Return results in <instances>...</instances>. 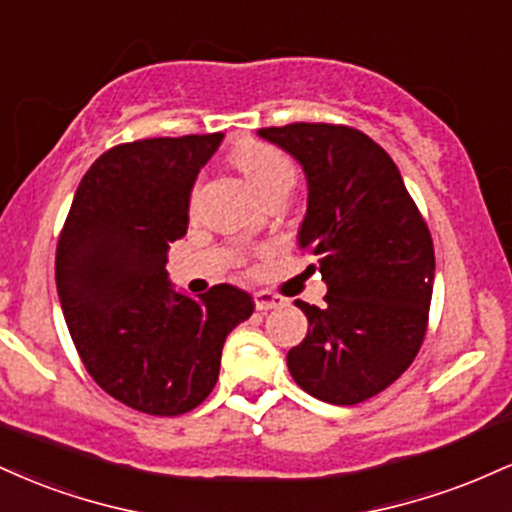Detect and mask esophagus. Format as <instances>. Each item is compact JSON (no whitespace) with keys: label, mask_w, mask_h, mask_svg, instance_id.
Returning <instances> with one entry per match:
<instances>
[{"label":"esophagus","mask_w":512,"mask_h":512,"mask_svg":"<svg viewBox=\"0 0 512 512\" xmlns=\"http://www.w3.org/2000/svg\"><path fill=\"white\" fill-rule=\"evenodd\" d=\"M281 305H284V298L274 296V293H269V291H257L255 293V308L260 310V313H267V310L281 308Z\"/></svg>","instance_id":"obj_1"}]
</instances>
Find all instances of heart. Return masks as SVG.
Wrapping results in <instances>:
<instances>
[{"label":"heart","mask_w":512,"mask_h":512,"mask_svg":"<svg viewBox=\"0 0 512 512\" xmlns=\"http://www.w3.org/2000/svg\"><path fill=\"white\" fill-rule=\"evenodd\" d=\"M233 161L264 199L289 195L296 185V166L269 144H243L233 154Z\"/></svg>","instance_id":"heart-1"}]
</instances>
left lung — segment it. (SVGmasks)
Segmentation results:
<instances>
[{"instance_id": "left-lung-1", "label": "left lung", "mask_w": 512, "mask_h": 512, "mask_svg": "<svg viewBox=\"0 0 512 512\" xmlns=\"http://www.w3.org/2000/svg\"><path fill=\"white\" fill-rule=\"evenodd\" d=\"M257 134L301 163L298 248L313 252L327 284L325 308L296 301L308 334L286 366L320 402L358 404L419 354L436 274L431 233L392 158L358 129L296 122Z\"/></svg>"}]
</instances>
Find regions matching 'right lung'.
Listing matches in <instances>:
<instances>
[{"mask_svg": "<svg viewBox=\"0 0 512 512\" xmlns=\"http://www.w3.org/2000/svg\"><path fill=\"white\" fill-rule=\"evenodd\" d=\"M223 134L122 144L88 168L57 243V296L91 378L127 407L178 416L209 397L248 291H175L166 262L187 233L190 192Z\"/></svg>", "mask_w": 512, "mask_h": 512, "instance_id": "add662e5", "label": "right lung"}]
</instances>
